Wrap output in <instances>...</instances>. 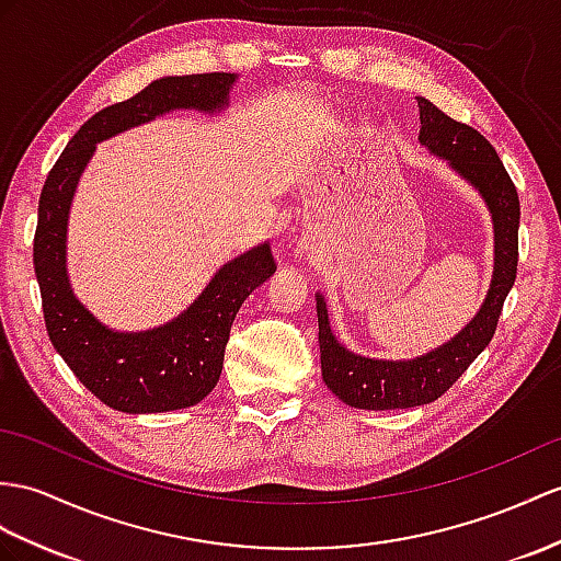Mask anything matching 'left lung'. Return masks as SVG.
<instances>
[{"label":"left lung","mask_w":561,"mask_h":561,"mask_svg":"<svg viewBox=\"0 0 561 561\" xmlns=\"http://www.w3.org/2000/svg\"><path fill=\"white\" fill-rule=\"evenodd\" d=\"M416 102L421 118L419 142L433 157L447 161V167L481 195L493 218V278L481 309L455 337L414 359L394 362L362 357L337 343L328 321L325 297L317 293L321 376L335 398L354 409L386 412V409H409L438 400L493 340L502 305L516 278L522 209H518L516 187L504 171L495 147L467 123L443 114L426 98H416Z\"/></svg>","instance_id":"8db88e82"}]
</instances>
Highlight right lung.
Segmentation results:
<instances>
[{
  "instance_id": "obj_1",
  "label": "right lung",
  "mask_w": 561,
  "mask_h": 561,
  "mask_svg": "<svg viewBox=\"0 0 561 561\" xmlns=\"http://www.w3.org/2000/svg\"><path fill=\"white\" fill-rule=\"evenodd\" d=\"M236 73L167 76L135 98L102 108L66 145L39 195L33 244L54 350L94 398L126 414H163L202 402L216 388L236 313L266 283L273 264L268 242L218 268L204 290L171 321L147 331L104 325L76 297L66 266L68 214L80 175L100 142L171 112L218 114L230 104Z\"/></svg>"
}]
</instances>
